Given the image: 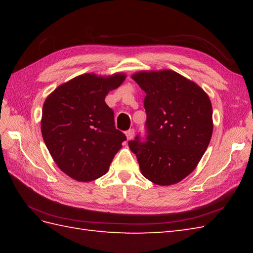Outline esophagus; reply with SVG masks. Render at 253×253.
<instances>
[{"mask_svg":"<svg viewBox=\"0 0 253 253\" xmlns=\"http://www.w3.org/2000/svg\"><path fill=\"white\" fill-rule=\"evenodd\" d=\"M125 135H126V137H127V140H131V139L133 138V135H135V130H133V129L127 130V131L125 132Z\"/></svg>","mask_w":253,"mask_h":253,"instance_id":"1","label":"esophagus"}]
</instances>
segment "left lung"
Here are the masks:
<instances>
[{"label":"left lung","mask_w":253,"mask_h":253,"mask_svg":"<svg viewBox=\"0 0 253 253\" xmlns=\"http://www.w3.org/2000/svg\"><path fill=\"white\" fill-rule=\"evenodd\" d=\"M131 78L144 92L147 141L128 142L141 174L153 184L179 182L197 168L213 132L212 104L201 87L170 69Z\"/></svg>","instance_id":"8db88e82"}]
</instances>
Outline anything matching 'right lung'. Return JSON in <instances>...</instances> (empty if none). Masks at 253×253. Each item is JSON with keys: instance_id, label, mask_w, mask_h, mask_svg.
<instances>
[{"instance_id": "add662e5", "label": "right lung", "mask_w": 253, "mask_h": 253, "mask_svg": "<svg viewBox=\"0 0 253 253\" xmlns=\"http://www.w3.org/2000/svg\"><path fill=\"white\" fill-rule=\"evenodd\" d=\"M125 78L123 73L83 74L58 85L45 99L42 137L58 169L71 178L82 182L100 178L126 140L104 101Z\"/></svg>"}]
</instances>
